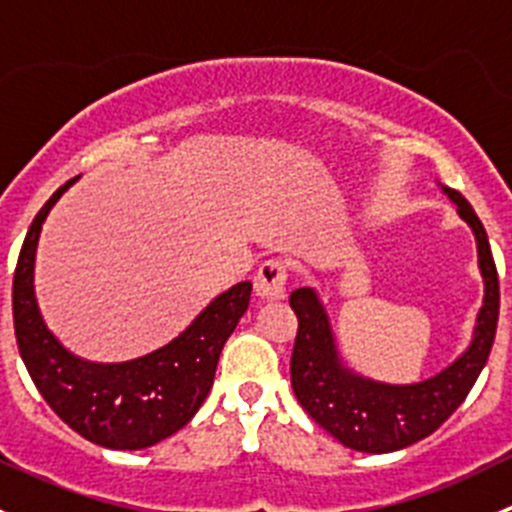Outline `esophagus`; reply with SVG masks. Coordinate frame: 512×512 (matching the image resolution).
I'll return each instance as SVG.
<instances>
[{"instance_id": "obj_1", "label": "esophagus", "mask_w": 512, "mask_h": 512, "mask_svg": "<svg viewBox=\"0 0 512 512\" xmlns=\"http://www.w3.org/2000/svg\"><path fill=\"white\" fill-rule=\"evenodd\" d=\"M287 285V265L282 260H267L255 275V292L262 299H282Z\"/></svg>"}]
</instances>
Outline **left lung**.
<instances>
[{"label": "left lung", "mask_w": 512, "mask_h": 512, "mask_svg": "<svg viewBox=\"0 0 512 512\" xmlns=\"http://www.w3.org/2000/svg\"><path fill=\"white\" fill-rule=\"evenodd\" d=\"M441 190L473 230L483 277V307L476 317L471 344L446 369L414 384H386L356 374L339 354L319 294L312 287H299L289 294V307L299 319L289 361L294 396L324 431L352 451L391 453L431 436L466 401L493 347L500 289L488 235L476 210L458 190L448 185H441Z\"/></svg>", "instance_id": "obj_1"}]
</instances>
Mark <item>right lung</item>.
Wrapping results in <instances>:
<instances>
[{
  "mask_svg": "<svg viewBox=\"0 0 512 512\" xmlns=\"http://www.w3.org/2000/svg\"><path fill=\"white\" fill-rule=\"evenodd\" d=\"M76 180L79 175L46 200L19 252L12 287L19 354L39 394L66 426L96 446L141 451L180 431L203 406L227 337L247 312L252 282L225 289L173 342L146 356L98 364L71 354L41 317L34 262L46 215Z\"/></svg>",
  "mask_w": 512,
  "mask_h": 512,
  "instance_id": "right-lung-1",
  "label": "right lung"
}]
</instances>
